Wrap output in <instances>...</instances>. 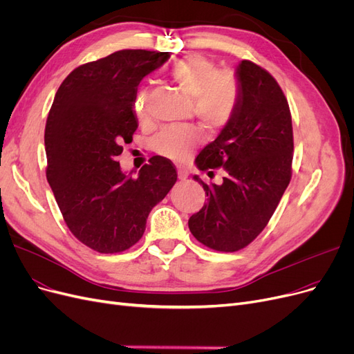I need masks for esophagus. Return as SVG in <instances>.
<instances>
[{"label":"esophagus","mask_w":354,"mask_h":354,"mask_svg":"<svg viewBox=\"0 0 354 354\" xmlns=\"http://www.w3.org/2000/svg\"><path fill=\"white\" fill-rule=\"evenodd\" d=\"M178 176L180 180H184L188 178V170L185 167H178Z\"/></svg>","instance_id":"1"}]
</instances>
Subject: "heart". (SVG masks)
Returning a JSON list of instances; mask_svg holds the SVG:
<instances>
[{"instance_id": "obj_1", "label": "heart", "mask_w": 354, "mask_h": 354, "mask_svg": "<svg viewBox=\"0 0 354 354\" xmlns=\"http://www.w3.org/2000/svg\"><path fill=\"white\" fill-rule=\"evenodd\" d=\"M170 80L192 96L194 113L210 128L225 127L236 111L239 84L229 71H218L217 65L203 55H187L176 61L167 71ZM133 109L138 120L149 115L147 91L138 90ZM201 141L198 128H167L154 138V149L169 159L184 157Z\"/></svg>"}]
</instances>
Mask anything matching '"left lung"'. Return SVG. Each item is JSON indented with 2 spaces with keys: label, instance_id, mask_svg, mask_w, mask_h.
Returning <instances> with one entry per match:
<instances>
[{
  "label": "left lung",
  "instance_id": "8db88e82",
  "mask_svg": "<svg viewBox=\"0 0 354 354\" xmlns=\"http://www.w3.org/2000/svg\"><path fill=\"white\" fill-rule=\"evenodd\" d=\"M236 77V111L195 159L204 172L223 167V184L207 185L194 176L208 198L188 220L194 238L220 252L239 251L264 230L292 179L293 127L281 87L248 59Z\"/></svg>",
  "mask_w": 354,
  "mask_h": 354
}]
</instances>
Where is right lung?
Instances as JSON below:
<instances>
[{
	"label": "right lung",
	"mask_w": 354,
	"mask_h": 354,
	"mask_svg": "<svg viewBox=\"0 0 354 354\" xmlns=\"http://www.w3.org/2000/svg\"><path fill=\"white\" fill-rule=\"evenodd\" d=\"M169 52L122 49L80 65L61 83L45 127L46 179L74 236L100 254L136 245L151 208L178 179L166 157L153 156L137 178L116 162L138 127L137 86Z\"/></svg>",
	"instance_id": "1"
}]
</instances>
